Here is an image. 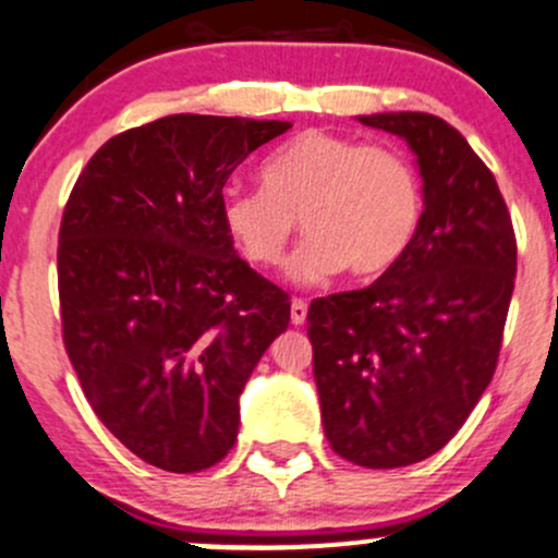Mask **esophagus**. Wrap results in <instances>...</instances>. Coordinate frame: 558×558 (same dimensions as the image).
<instances>
[{
  "label": "esophagus",
  "instance_id": "1",
  "mask_svg": "<svg viewBox=\"0 0 558 558\" xmlns=\"http://www.w3.org/2000/svg\"><path fill=\"white\" fill-rule=\"evenodd\" d=\"M307 320V302L304 299H293L291 302V323L293 326H302Z\"/></svg>",
  "mask_w": 558,
  "mask_h": 558
}]
</instances>
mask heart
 I'll use <instances>...</instances> for the list:
<instances>
[{
    "instance_id": "1",
    "label": "heart",
    "mask_w": 558,
    "mask_h": 558,
    "mask_svg": "<svg viewBox=\"0 0 558 558\" xmlns=\"http://www.w3.org/2000/svg\"><path fill=\"white\" fill-rule=\"evenodd\" d=\"M424 211L418 169L391 145L307 130L269 153L259 190H225L219 214L235 248L259 267L283 259L296 219L307 230L289 262L296 283L349 269L387 272L413 243Z\"/></svg>"
}]
</instances>
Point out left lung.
Instances as JSON below:
<instances>
[{"mask_svg": "<svg viewBox=\"0 0 558 558\" xmlns=\"http://www.w3.org/2000/svg\"><path fill=\"white\" fill-rule=\"evenodd\" d=\"M415 153L424 211L402 259L368 289L315 299L312 371L330 448L365 469L442 450L498 365L517 238L498 182L432 113L357 116Z\"/></svg>", "mask_w": 558, "mask_h": 558, "instance_id": "left-lung-1", "label": "left lung"}]
</instances>
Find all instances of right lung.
Instances as JSON below:
<instances>
[{"mask_svg": "<svg viewBox=\"0 0 558 558\" xmlns=\"http://www.w3.org/2000/svg\"><path fill=\"white\" fill-rule=\"evenodd\" d=\"M289 121L174 113L110 137L60 222L63 341L108 432L193 474L238 437L241 391L291 320L289 293L225 232L222 187Z\"/></svg>", "mask_w": 558, "mask_h": 558, "instance_id": "add662e5", "label": "right lung"}]
</instances>
